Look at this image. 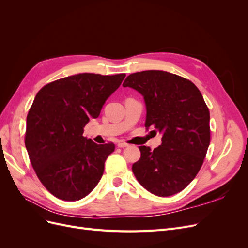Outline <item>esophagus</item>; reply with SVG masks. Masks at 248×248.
I'll use <instances>...</instances> for the list:
<instances>
[{
  "label": "esophagus",
  "mask_w": 248,
  "mask_h": 248,
  "mask_svg": "<svg viewBox=\"0 0 248 248\" xmlns=\"http://www.w3.org/2000/svg\"><path fill=\"white\" fill-rule=\"evenodd\" d=\"M118 147L119 148H126V147H128V144H126V142H124V141H119Z\"/></svg>",
  "instance_id": "obj_1"
}]
</instances>
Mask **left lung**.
I'll list each match as a JSON object with an SVG mask.
<instances>
[{
	"label": "left lung",
	"mask_w": 248,
	"mask_h": 248,
	"mask_svg": "<svg viewBox=\"0 0 248 248\" xmlns=\"http://www.w3.org/2000/svg\"><path fill=\"white\" fill-rule=\"evenodd\" d=\"M123 87L144 97L146 128L162 136L154 150L140 147L134 176L155 196L180 192L196 178L210 144V112L202 95L190 80L162 70L132 73Z\"/></svg>",
	"instance_id": "1"
}]
</instances>
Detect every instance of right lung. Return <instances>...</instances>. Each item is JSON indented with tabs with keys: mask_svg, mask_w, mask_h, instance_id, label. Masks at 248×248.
<instances>
[{
	"mask_svg": "<svg viewBox=\"0 0 248 248\" xmlns=\"http://www.w3.org/2000/svg\"><path fill=\"white\" fill-rule=\"evenodd\" d=\"M124 78L78 73L37 93L27 117L25 144L37 177L58 199L78 201L100 181L115 145H97L82 133Z\"/></svg>",
	"mask_w": 248,
	"mask_h": 248,
	"instance_id": "add662e5",
	"label": "right lung"
}]
</instances>
